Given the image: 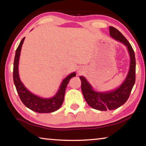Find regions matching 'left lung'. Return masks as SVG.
<instances>
[{
	"mask_svg": "<svg viewBox=\"0 0 146 146\" xmlns=\"http://www.w3.org/2000/svg\"><path fill=\"white\" fill-rule=\"evenodd\" d=\"M110 33L111 36L127 47L131 58L130 69L122 84L116 90L107 93L93 91L86 79L84 76H80L82 92L86 101L91 108L100 111L114 110L122 106L129 98L135 82L136 60L132 46L125 36L114 27L110 26Z\"/></svg>",
	"mask_w": 146,
	"mask_h": 146,
	"instance_id": "obj_1",
	"label": "left lung"
}]
</instances>
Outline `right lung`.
Here are the masks:
<instances>
[{
  "label": "right lung",
  "mask_w": 146,
  "mask_h": 146,
  "mask_svg": "<svg viewBox=\"0 0 146 146\" xmlns=\"http://www.w3.org/2000/svg\"><path fill=\"white\" fill-rule=\"evenodd\" d=\"M25 37H24L21 43L17 48L13 64V82L15 86L17 93L23 103L27 108L31 110L40 113H48L54 112L58 110L61 107L64 102V95H65L66 89L70 79L76 76V73L74 72L68 75L61 84V86L57 93L51 98H42L33 95L24 87L23 84L20 80L19 75V60L21 54V48L23 46Z\"/></svg>",
  "instance_id": "add662e5"
}]
</instances>
